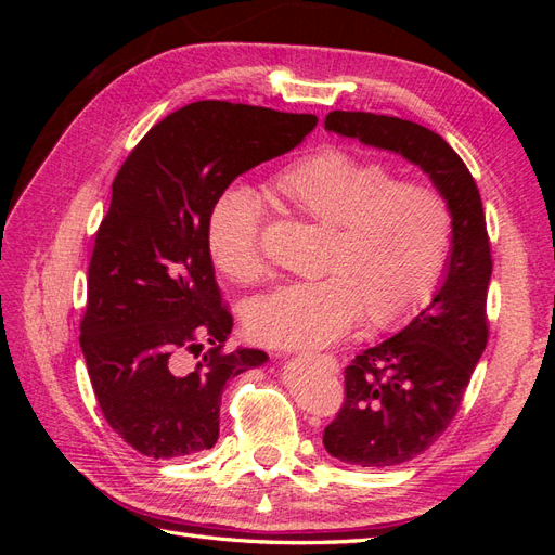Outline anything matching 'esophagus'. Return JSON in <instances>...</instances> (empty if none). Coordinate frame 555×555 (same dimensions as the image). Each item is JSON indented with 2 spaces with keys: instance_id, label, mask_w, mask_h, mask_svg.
Masks as SVG:
<instances>
[{
  "instance_id": "obj_1",
  "label": "esophagus",
  "mask_w": 555,
  "mask_h": 555,
  "mask_svg": "<svg viewBox=\"0 0 555 555\" xmlns=\"http://www.w3.org/2000/svg\"><path fill=\"white\" fill-rule=\"evenodd\" d=\"M314 361L322 363L326 371H331V373H338V367H340L338 359H335L333 354H314Z\"/></svg>"
}]
</instances>
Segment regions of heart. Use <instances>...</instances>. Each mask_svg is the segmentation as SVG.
<instances>
[{
	"label": "heart",
	"mask_w": 555,
	"mask_h": 555,
	"mask_svg": "<svg viewBox=\"0 0 555 555\" xmlns=\"http://www.w3.org/2000/svg\"><path fill=\"white\" fill-rule=\"evenodd\" d=\"M292 215L331 227L326 275L282 284L251 300L245 328L275 347L331 345L365 317L391 326L426 304L444 273L453 243V210L442 190L398 180L393 166L349 147L324 145L271 180ZM210 259L229 280L266 278L261 212L255 196L224 190L208 212Z\"/></svg>",
	"instance_id": "b5f03b06"
}]
</instances>
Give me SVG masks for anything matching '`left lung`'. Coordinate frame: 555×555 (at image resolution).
Here are the masks:
<instances>
[{
	"mask_svg": "<svg viewBox=\"0 0 555 555\" xmlns=\"http://www.w3.org/2000/svg\"><path fill=\"white\" fill-rule=\"evenodd\" d=\"M326 129L422 166L453 210L440 292L393 338L361 351L345 367V400L324 428L333 459L359 467L400 465L449 428L489 343L486 296L493 259L483 206L473 173L440 133L363 111H333Z\"/></svg>",
	"mask_w": 555,
	"mask_h": 555,
	"instance_id": "left-lung-1",
	"label": "left lung"
}]
</instances>
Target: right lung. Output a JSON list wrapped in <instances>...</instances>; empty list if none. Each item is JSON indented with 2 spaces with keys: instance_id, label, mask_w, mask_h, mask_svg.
<instances>
[{
  "instance_id": "obj_1",
  "label": "right lung",
  "mask_w": 555,
  "mask_h": 555,
  "mask_svg": "<svg viewBox=\"0 0 555 555\" xmlns=\"http://www.w3.org/2000/svg\"><path fill=\"white\" fill-rule=\"evenodd\" d=\"M314 125L308 113L194 102L150 129L117 171L80 349L108 426L143 456L210 449L227 382L268 359L224 349L233 317L215 282L208 212L241 173L289 153Z\"/></svg>"
}]
</instances>
